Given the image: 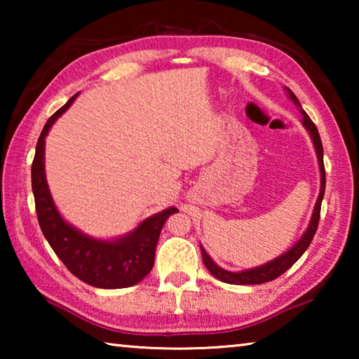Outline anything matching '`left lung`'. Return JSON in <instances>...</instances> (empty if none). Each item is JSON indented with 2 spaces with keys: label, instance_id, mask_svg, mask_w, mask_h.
Listing matches in <instances>:
<instances>
[{
  "label": "left lung",
  "instance_id": "1",
  "mask_svg": "<svg viewBox=\"0 0 359 359\" xmlns=\"http://www.w3.org/2000/svg\"><path fill=\"white\" fill-rule=\"evenodd\" d=\"M288 90V96L290 100L294 102V104L301 109V102L299 100L296 98L294 93ZM302 123L306 126V130L311 133V137L313 141L315 149H317V155H318V163H320V172H321V188H320V196L317 199V204H315L313 214H312V220L311 224L304 236L301 238V241L297 242L296 245H293L290 248L287 253L280 255V257L269 261L267 264H263L259 267H255V269H248L244 272H229L224 271L222 267H218L214 261L210 259V257L205 253L204 248L201 247V253H203V261L204 266L208 267L209 272L214 277H217L218 280H222L224 283H231V285H259V283H266L274 280V278L280 277L283 272H287L291 266H293L297 259L302 257V253L307 250V247L311 245V242L313 239L315 233H317L318 228V222H320V210H321V201H323L325 196V187H326V171H325V163H323V144H321V139L318 135L317 126H315L313 121L311 120V117L302 111Z\"/></svg>",
  "mask_w": 359,
  "mask_h": 359
}]
</instances>
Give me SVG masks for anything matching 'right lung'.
<instances>
[{
  "label": "right lung",
  "instance_id": "right-lung-1",
  "mask_svg": "<svg viewBox=\"0 0 359 359\" xmlns=\"http://www.w3.org/2000/svg\"><path fill=\"white\" fill-rule=\"evenodd\" d=\"M76 96H72L47 120L36 144L32 165V187L39 226L52 250L63 261L71 274L81 278L82 282L96 288L133 287L151 271L163 224L169 215L179 210L169 208L155 214L144 220L128 236L112 242L88 238L60 217L46 182L44 139L50 126L71 106Z\"/></svg>",
  "mask_w": 359,
  "mask_h": 359
}]
</instances>
